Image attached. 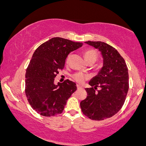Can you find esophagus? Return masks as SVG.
I'll return each instance as SVG.
<instances>
[{
    "instance_id": "34e87169",
    "label": "esophagus",
    "mask_w": 146,
    "mask_h": 146,
    "mask_svg": "<svg viewBox=\"0 0 146 146\" xmlns=\"http://www.w3.org/2000/svg\"><path fill=\"white\" fill-rule=\"evenodd\" d=\"M77 89H81V88H82V86H80V85H79V84H77Z\"/></svg>"
}]
</instances>
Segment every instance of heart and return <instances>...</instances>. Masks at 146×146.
<instances>
[{
	"instance_id": "1",
	"label": "heart",
	"mask_w": 146,
	"mask_h": 146,
	"mask_svg": "<svg viewBox=\"0 0 146 146\" xmlns=\"http://www.w3.org/2000/svg\"><path fill=\"white\" fill-rule=\"evenodd\" d=\"M84 56L87 62H90V61H92V62H95L97 60L98 56V54L97 51L94 49H87L84 52ZM69 58H70V54L67 56V60H68ZM73 78L79 83H82L84 80L88 79V76L85 73L77 72L73 74Z\"/></svg>"
}]
</instances>
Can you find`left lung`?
<instances>
[{"label": "left lung", "mask_w": 146, "mask_h": 146, "mask_svg": "<svg viewBox=\"0 0 146 146\" xmlns=\"http://www.w3.org/2000/svg\"><path fill=\"white\" fill-rule=\"evenodd\" d=\"M101 52L103 66L89 82L87 97L80 103L83 113L92 120L100 121L117 113L125 103L129 90V72L125 60L116 49L101 41H87ZM97 87L100 90L96 91Z\"/></svg>", "instance_id": "8db88e82"}]
</instances>
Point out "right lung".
I'll use <instances>...</instances> for the list:
<instances>
[{
  "instance_id": "right-lung-1",
  "label": "right lung",
  "mask_w": 146,
  "mask_h": 146,
  "mask_svg": "<svg viewBox=\"0 0 146 146\" xmlns=\"http://www.w3.org/2000/svg\"><path fill=\"white\" fill-rule=\"evenodd\" d=\"M82 46V42L54 37L35 51L25 73V94L38 113L50 117L62 113L77 85L68 79L55 84L54 79L64 67L68 54Z\"/></svg>"
}]
</instances>
